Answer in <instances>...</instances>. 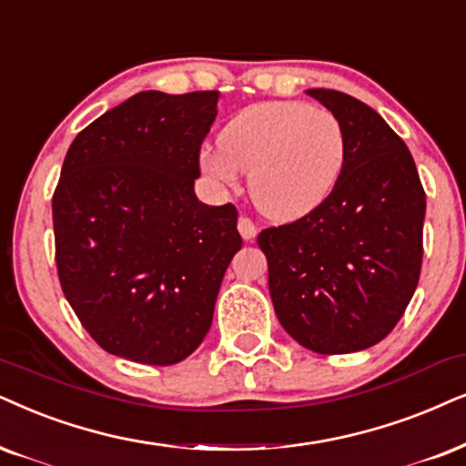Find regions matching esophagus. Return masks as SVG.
<instances>
[{
	"mask_svg": "<svg viewBox=\"0 0 466 466\" xmlns=\"http://www.w3.org/2000/svg\"><path fill=\"white\" fill-rule=\"evenodd\" d=\"M238 232L245 240H253V238H256V234H258V226L249 219V217H240V219H238Z\"/></svg>",
	"mask_w": 466,
	"mask_h": 466,
	"instance_id": "obj_1",
	"label": "esophagus"
}]
</instances>
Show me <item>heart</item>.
I'll return each mask as SVG.
<instances>
[{"label": "heart", "mask_w": 466, "mask_h": 466, "mask_svg": "<svg viewBox=\"0 0 466 466\" xmlns=\"http://www.w3.org/2000/svg\"><path fill=\"white\" fill-rule=\"evenodd\" d=\"M204 174L223 187L249 174L256 208L273 221L314 213L331 196L346 165L344 127L333 111L305 103H258L219 133V150L199 155Z\"/></svg>", "instance_id": "obj_1"}]
</instances>
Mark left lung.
Wrapping results in <instances>:
<instances>
[{
  "label": "left lung",
  "instance_id": "8db88e82",
  "mask_svg": "<svg viewBox=\"0 0 466 466\" xmlns=\"http://www.w3.org/2000/svg\"><path fill=\"white\" fill-rule=\"evenodd\" d=\"M308 94L344 127V172L325 204L262 229L258 245L288 335L320 355H344L387 338L413 299L426 193L406 144L372 107L338 90Z\"/></svg>",
  "mask_w": 466,
  "mask_h": 466
}]
</instances>
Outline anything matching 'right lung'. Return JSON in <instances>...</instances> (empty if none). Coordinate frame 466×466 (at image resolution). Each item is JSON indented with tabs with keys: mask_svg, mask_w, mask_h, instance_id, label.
Returning a JSON list of instances; mask_svg holds the SVG:
<instances>
[{
	"mask_svg": "<svg viewBox=\"0 0 466 466\" xmlns=\"http://www.w3.org/2000/svg\"><path fill=\"white\" fill-rule=\"evenodd\" d=\"M219 92H139L76 135L53 193L64 297L116 357L174 365L202 344L243 238L234 204L198 202Z\"/></svg>",
	"mask_w": 466,
	"mask_h": 466,
	"instance_id": "obj_1",
	"label": "right lung"
}]
</instances>
